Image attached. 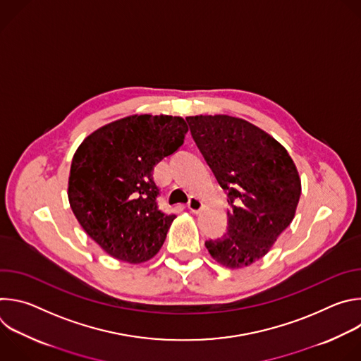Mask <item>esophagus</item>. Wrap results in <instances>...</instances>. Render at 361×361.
Masks as SVG:
<instances>
[{
  "label": "esophagus",
  "mask_w": 361,
  "mask_h": 361,
  "mask_svg": "<svg viewBox=\"0 0 361 361\" xmlns=\"http://www.w3.org/2000/svg\"><path fill=\"white\" fill-rule=\"evenodd\" d=\"M188 209H190L191 213H194V214L200 213V212L202 210V201H201L198 197L192 195V197L190 198V201H188Z\"/></svg>",
  "instance_id": "1"
}]
</instances>
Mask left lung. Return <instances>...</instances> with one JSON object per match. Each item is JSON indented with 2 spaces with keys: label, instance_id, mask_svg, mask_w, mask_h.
Segmentation results:
<instances>
[{
  "label": "left lung",
  "instance_id": "1",
  "mask_svg": "<svg viewBox=\"0 0 361 361\" xmlns=\"http://www.w3.org/2000/svg\"><path fill=\"white\" fill-rule=\"evenodd\" d=\"M191 134L219 183L228 192V227L205 241L227 269L247 267L271 250L291 224L301 178L288 151L269 133L226 114L187 117Z\"/></svg>",
  "mask_w": 361,
  "mask_h": 361
}]
</instances>
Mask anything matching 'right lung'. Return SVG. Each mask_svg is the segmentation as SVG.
Wrapping results in <instances>:
<instances>
[{
	"label": "right lung",
	"mask_w": 361,
	"mask_h": 361,
	"mask_svg": "<svg viewBox=\"0 0 361 361\" xmlns=\"http://www.w3.org/2000/svg\"><path fill=\"white\" fill-rule=\"evenodd\" d=\"M187 131L183 117L133 114L97 128L74 152L71 210L114 259L141 264L163 247L176 216L160 210L152 170L183 145Z\"/></svg>",
	"instance_id": "obj_1"
}]
</instances>
